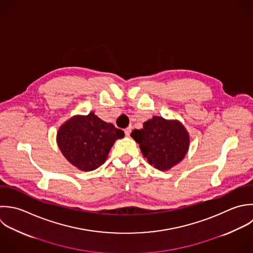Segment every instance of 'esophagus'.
I'll use <instances>...</instances> for the list:
<instances>
[{
  "label": "esophagus",
  "mask_w": 253,
  "mask_h": 253,
  "mask_svg": "<svg viewBox=\"0 0 253 253\" xmlns=\"http://www.w3.org/2000/svg\"><path fill=\"white\" fill-rule=\"evenodd\" d=\"M131 127H127L125 130H124V133H125V135L128 137V136H130V133H131Z\"/></svg>",
  "instance_id": "1"
}]
</instances>
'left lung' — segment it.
<instances>
[{"label": "left lung", "instance_id": "1", "mask_svg": "<svg viewBox=\"0 0 253 253\" xmlns=\"http://www.w3.org/2000/svg\"><path fill=\"white\" fill-rule=\"evenodd\" d=\"M132 138L140 145L148 163L160 170H169L180 163L189 149V134L177 120L154 116L143 128L135 129Z\"/></svg>", "mask_w": 253, "mask_h": 253}]
</instances>
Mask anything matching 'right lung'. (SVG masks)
<instances>
[{"label":"right lung","mask_w":253,"mask_h":253,"mask_svg":"<svg viewBox=\"0 0 253 253\" xmlns=\"http://www.w3.org/2000/svg\"><path fill=\"white\" fill-rule=\"evenodd\" d=\"M123 137L122 130L90 112L66 121L57 132V144L69 163L80 170L90 171L105 163L115 141Z\"/></svg>","instance_id":"right-lung-1"}]
</instances>
